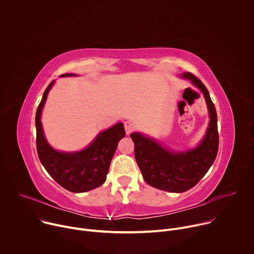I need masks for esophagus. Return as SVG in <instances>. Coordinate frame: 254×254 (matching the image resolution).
<instances>
[{"label": "esophagus", "mask_w": 254, "mask_h": 254, "mask_svg": "<svg viewBox=\"0 0 254 254\" xmlns=\"http://www.w3.org/2000/svg\"><path fill=\"white\" fill-rule=\"evenodd\" d=\"M134 127H135V126H134V124L132 122H130V121L125 122V129H126L127 134H129L134 129Z\"/></svg>", "instance_id": "1"}]
</instances>
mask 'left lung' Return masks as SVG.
<instances>
[{
    "mask_svg": "<svg viewBox=\"0 0 254 254\" xmlns=\"http://www.w3.org/2000/svg\"><path fill=\"white\" fill-rule=\"evenodd\" d=\"M183 76L201 89L209 110V127L199 146L187 152L175 153L138 132L130 134L134 142V158L143 180L154 188L173 193H182L193 188L214 163L219 148L217 114L208 89L190 72Z\"/></svg>",
    "mask_w": 254,
    "mask_h": 254,
    "instance_id": "obj_1",
    "label": "left lung"
}]
</instances>
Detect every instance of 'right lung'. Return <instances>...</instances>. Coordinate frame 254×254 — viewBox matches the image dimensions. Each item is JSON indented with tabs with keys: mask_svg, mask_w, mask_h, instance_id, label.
<instances>
[{
	"mask_svg": "<svg viewBox=\"0 0 254 254\" xmlns=\"http://www.w3.org/2000/svg\"><path fill=\"white\" fill-rule=\"evenodd\" d=\"M72 75L74 74L61 76ZM53 83L54 81L45 89L36 113V147L38 157L48 174L64 189L73 193L95 189L104 183L119 141L126 135L124 125L117 124L100 132L89 147L81 152L61 153L53 150L45 139L40 121L42 108Z\"/></svg>",
	"mask_w": 254,
	"mask_h": 254,
	"instance_id": "add662e5",
	"label": "right lung"
}]
</instances>
